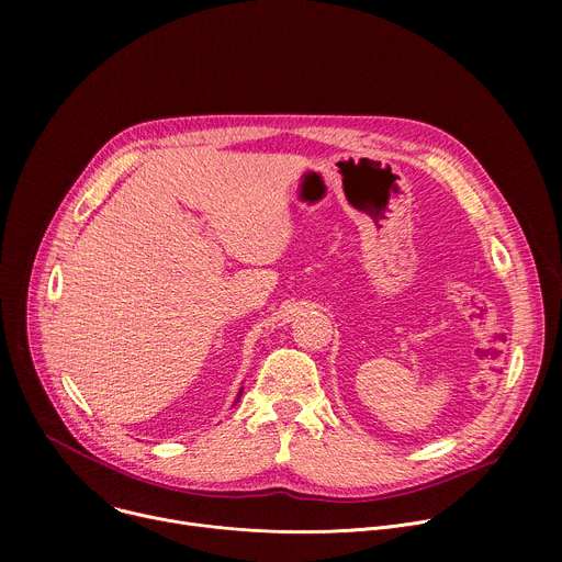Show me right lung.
I'll use <instances>...</instances> for the list:
<instances>
[{"label": "right lung", "mask_w": 562, "mask_h": 562, "mask_svg": "<svg viewBox=\"0 0 562 562\" xmlns=\"http://www.w3.org/2000/svg\"><path fill=\"white\" fill-rule=\"evenodd\" d=\"M239 395H243V389H239V393H237V397H235V400H239Z\"/></svg>", "instance_id": "obj_1"}]
</instances>
